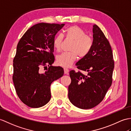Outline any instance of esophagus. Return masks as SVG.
I'll return each instance as SVG.
<instances>
[{"label": "esophagus", "instance_id": "34e87169", "mask_svg": "<svg viewBox=\"0 0 131 131\" xmlns=\"http://www.w3.org/2000/svg\"><path fill=\"white\" fill-rule=\"evenodd\" d=\"M64 72L65 74H68L69 72V69L67 68H64Z\"/></svg>", "mask_w": 131, "mask_h": 131}]
</instances>
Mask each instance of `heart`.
<instances>
[{"label": "heart", "instance_id": "b5f03b06", "mask_svg": "<svg viewBox=\"0 0 131 131\" xmlns=\"http://www.w3.org/2000/svg\"><path fill=\"white\" fill-rule=\"evenodd\" d=\"M65 35L67 39L73 40L69 49L71 52L63 53L57 56L56 63L59 66L68 68L75 61L78 56L82 58L88 54L93 47V40L91 36L86 34L83 29L76 25L67 28ZM63 41V37L60 34L54 38L53 47L57 52L61 49Z\"/></svg>", "mask_w": 131, "mask_h": 131}]
</instances>
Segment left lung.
Returning a JSON list of instances; mask_svg holds the SVG:
<instances>
[{
  "mask_svg": "<svg viewBox=\"0 0 131 131\" xmlns=\"http://www.w3.org/2000/svg\"><path fill=\"white\" fill-rule=\"evenodd\" d=\"M93 44L88 54L76 63L80 71L69 72L71 83L68 98L74 106L91 109L103 101L112 83L114 67L113 53L109 41L97 25H93Z\"/></svg>",
  "mask_w": 131,
  "mask_h": 131,
  "instance_id": "left-lung-1",
  "label": "left lung"
}]
</instances>
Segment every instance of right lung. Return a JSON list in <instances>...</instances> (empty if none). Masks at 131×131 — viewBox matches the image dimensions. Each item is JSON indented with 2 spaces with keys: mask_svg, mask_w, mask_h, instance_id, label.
I'll use <instances>...</instances> for the list:
<instances>
[{
  "mask_svg": "<svg viewBox=\"0 0 131 131\" xmlns=\"http://www.w3.org/2000/svg\"><path fill=\"white\" fill-rule=\"evenodd\" d=\"M64 25L35 24L18 43L13 59V81L18 97L28 107L39 108L46 105L51 98V83L64 74L61 67L52 66L55 60L54 38ZM41 67L46 68V71L43 72Z\"/></svg>",
  "mask_w": 131,
  "mask_h": 131,
  "instance_id": "obj_1",
  "label": "right lung"
}]
</instances>
